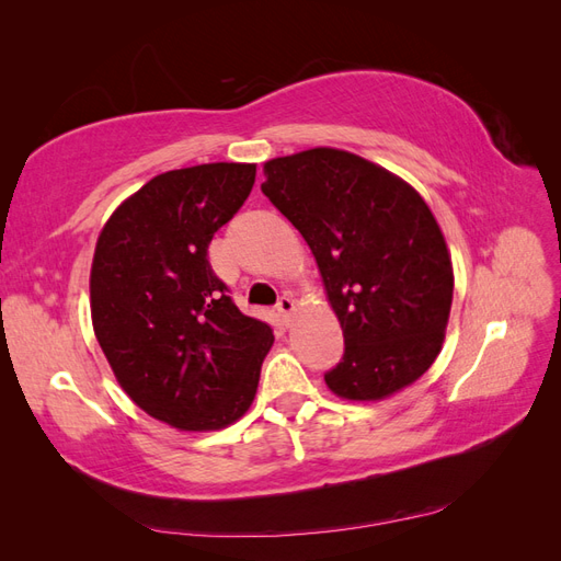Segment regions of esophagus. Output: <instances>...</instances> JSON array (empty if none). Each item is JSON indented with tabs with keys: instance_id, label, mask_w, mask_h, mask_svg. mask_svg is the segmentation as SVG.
<instances>
[{
	"instance_id": "34e87169",
	"label": "esophagus",
	"mask_w": 561,
	"mask_h": 561,
	"mask_svg": "<svg viewBox=\"0 0 561 561\" xmlns=\"http://www.w3.org/2000/svg\"><path fill=\"white\" fill-rule=\"evenodd\" d=\"M276 309H278V313L283 316L285 322H290V316H293V311H295V299H293V295H280L278 301H276Z\"/></svg>"
}]
</instances>
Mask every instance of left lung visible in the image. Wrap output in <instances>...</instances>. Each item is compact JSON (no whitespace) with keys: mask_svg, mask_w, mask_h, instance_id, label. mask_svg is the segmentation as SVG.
<instances>
[{"mask_svg":"<svg viewBox=\"0 0 561 561\" xmlns=\"http://www.w3.org/2000/svg\"><path fill=\"white\" fill-rule=\"evenodd\" d=\"M262 194L318 262L344 330L325 381L339 398L381 400L410 386L443 348L451 260L431 208L410 184L342 149L264 163Z\"/></svg>","mask_w":561,"mask_h":561,"instance_id":"obj_1","label":"left lung"}]
</instances>
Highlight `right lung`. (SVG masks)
I'll return each mask as SVG.
<instances>
[{
  "instance_id": "add662e5",
  "label": "right lung",
  "mask_w": 561,
  "mask_h": 561,
  "mask_svg": "<svg viewBox=\"0 0 561 561\" xmlns=\"http://www.w3.org/2000/svg\"><path fill=\"white\" fill-rule=\"evenodd\" d=\"M252 163L168 171L114 210L91 268L98 344L130 400L180 431L241 419L274 330L239 311L208 262L252 192Z\"/></svg>"
}]
</instances>
